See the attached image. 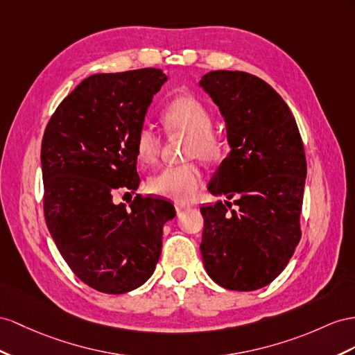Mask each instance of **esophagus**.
<instances>
[{
  "label": "esophagus",
  "instance_id": "34e87169",
  "mask_svg": "<svg viewBox=\"0 0 355 355\" xmlns=\"http://www.w3.org/2000/svg\"><path fill=\"white\" fill-rule=\"evenodd\" d=\"M175 205V210L180 213V211H183V210H186V208H189V205L187 204H184V202H175L174 204Z\"/></svg>",
  "mask_w": 355,
  "mask_h": 355
}]
</instances>
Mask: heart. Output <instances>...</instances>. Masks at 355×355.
Masks as SVG:
<instances>
[{
	"mask_svg": "<svg viewBox=\"0 0 355 355\" xmlns=\"http://www.w3.org/2000/svg\"><path fill=\"white\" fill-rule=\"evenodd\" d=\"M162 123L171 135L189 136L186 157L211 162L220 151V144L213 132V116L210 111L190 96H181L163 109ZM160 138L150 125H142L135 139V154L142 168H148L159 159ZM204 181L202 171L195 163L166 168L148 180V190L157 196L187 201Z\"/></svg>",
	"mask_w": 355,
	"mask_h": 355,
	"instance_id": "heart-1",
	"label": "heart"
}]
</instances>
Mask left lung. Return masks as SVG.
Segmentation results:
<instances>
[{"label":"left lung","mask_w":355,"mask_h":355,"mask_svg":"<svg viewBox=\"0 0 355 355\" xmlns=\"http://www.w3.org/2000/svg\"><path fill=\"white\" fill-rule=\"evenodd\" d=\"M226 125L230 154L208 184L202 207L205 271L232 291L267 286L288 266L302 237L304 147L294 115L266 80L246 71L214 70L199 80Z\"/></svg>","instance_id":"obj_1"}]
</instances>
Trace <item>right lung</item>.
Here are the masks:
<instances>
[{"mask_svg": "<svg viewBox=\"0 0 355 355\" xmlns=\"http://www.w3.org/2000/svg\"><path fill=\"white\" fill-rule=\"evenodd\" d=\"M168 80L160 69L97 73L62 100L42 141L43 210L67 266L100 293L124 294L156 270L171 202L116 192L139 187L135 139L153 96Z\"/></svg>", "mask_w": 355, "mask_h": 355, "instance_id": "1", "label": "right lung"}]
</instances>
